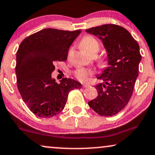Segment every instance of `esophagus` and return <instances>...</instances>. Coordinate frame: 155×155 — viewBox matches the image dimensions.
<instances>
[{
    "instance_id": "1",
    "label": "esophagus",
    "mask_w": 155,
    "mask_h": 155,
    "mask_svg": "<svg viewBox=\"0 0 155 155\" xmlns=\"http://www.w3.org/2000/svg\"><path fill=\"white\" fill-rule=\"evenodd\" d=\"M88 86H89V85H88V84H83V87H84V88L88 87Z\"/></svg>"
}]
</instances>
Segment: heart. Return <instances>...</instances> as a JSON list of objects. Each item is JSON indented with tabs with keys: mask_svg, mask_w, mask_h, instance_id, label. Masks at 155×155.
Segmentation results:
<instances>
[{
	"mask_svg": "<svg viewBox=\"0 0 155 155\" xmlns=\"http://www.w3.org/2000/svg\"><path fill=\"white\" fill-rule=\"evenodd\" d=\"M80 45H81V49L90 55L96 54L99 49H100V44H99L98 40L94 37L91 35L84 37L80 42ZM100 66L103 69L108 68L109 66L108 59H102L100 61ZM92 74L93 73L91 71L84 69V68H79L74 72V75H75L76 79L81 81H87L89 76H91Z\"/></svg>",
	"mask_w": 155,
	"mask_h": 155,
	"instance_id": "heart-1",
	"label": "heart"
}]
</instances>
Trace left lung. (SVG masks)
Wrapping results in <instances>:
<instances>
[{
	"label": "left lung",
	"instance_id": "obj_1",
	"mask_svg": "<svg viewBox=\"0 0 155 155\" xmlns=\"http://www.w3.org/2000/svg\"><path fill=\"white\" fill-rule=\"evenodd\" d=\"M102 40L108 54L109 67L95 86L98 96L88 103L101 116H113L128 104L138 76L141 60L140 47L130 33L123 27L106 24L86 30Z\"/></svg>",
	"mask_w": 155,
	"mask_h": 155
}]
</instances>
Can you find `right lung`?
I'll return each instance as SVG.
<instances>
[{
  "instance_id": "add662e5",
  "label": "right lung",
  "mask_w": 155,
  "mask_h": 155,
  "mask_svg": "<svg viewBox=\"0 0 155 155\" xmlns=\"http://www.w3.org/2000/svg\"><path fill=\"white\" fill-rule=\"evenodd\" d=\"M81 30L46 28L27 37L16 54L17 85L29 109L41 117H51L64 108L69 93L81 84L63 78L57 84L51 78L57 61L67 59L69 49Z\"/></svg>"
}]
</instances>
